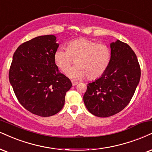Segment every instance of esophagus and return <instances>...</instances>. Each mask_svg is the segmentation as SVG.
Here are the masks:
<instances>
[{"instance_id": "obj_1", "label": "esophagus", "mask_w": 152, "mask_h": 152, "mask_svg": "<svg viewBox=\"0 0 152 152\" xmlns=\"http://www.w3.org/2000/svg\"><path fill=\"white\" fill-rule=\"evenodd\" d=\"M71 83H72V85L73 86H76V85H77V84L78 83L77 81H71Z\"/></svg>"}]
</instances>
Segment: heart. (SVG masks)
I'll return each instance as SVG.
<instances>
[{
    "label": "heart",
    "instance_id": "heart-1",
    "mask_svg": "<svg viewBox=\"0 0 152 152\" xmlns=\"http://www.w3.org/2000/svg\"><path fill=\"white\" fill-rule=\"evenodd\" d=\"M75 59L76 66L69 70ZM111 51L107 45L96 41L79 38L69 42L66 49L58 48L54 54V61L58 69L66 72L72 79L83 78L89 80L98 78L108 68Z\"/></svg>",
    "mask_w": 152,
    "mask_h": 152
}]
</instances>
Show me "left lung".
I'll return each mask as SVG.
<instances>
[{
	"mask_svg": "<svg viewBox=\"0 0 152 152\" xmlns=\"http://www.w3.org/2000/svg\"><path fill=\"white\" fill-rule=\"evenodd\" d=\"M111 59L101 77L88 84L83 101L91 114L107 118L120 113L134 96L141 69L134 51L117 40L110 44Z\"/></svg>",
	"mask_w": 152,
	"mask_h": 152,
	"instance_id": "left-lung-1",
	"label": "left lung"
}]
</instances>
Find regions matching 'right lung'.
Listing matches in <instances>:
<instances>
[{
    "instance_id": "add662e5",
    "label": "right lung",
    "mask_w": 152,
    "mask_h": 152,
    "mask_svg": "<svg viewBox=\"0 0 152 152\" xmlns=\"http://www.w3.org/2000/svg\"><path fill=\"white\" fill-rule=\"evenodd\" d=\"M58 47L54 35L39 36L20 45L12 57L9 81L15 94L27 110L38 116L59 112L72 86L54 63Z\"/></svg>"
}]
</instances>
